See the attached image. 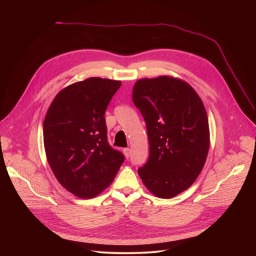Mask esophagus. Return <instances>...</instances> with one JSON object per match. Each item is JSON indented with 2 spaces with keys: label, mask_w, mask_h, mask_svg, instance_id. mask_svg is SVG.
I'll return each instance as SVG.
<instances>
[{
  "label": "esophagus",
  "mask_w": 256,
  "mask_h": 256,
  "mask_svg": "<svg viewBox=\"0 0 256 256\" xmlns=\"http://www.w3.org/2000/svg\"><path fill=\"white\" fill-rule=\"evenodd\" d=\"M122 151H124V156H126V158H128V157H130V148H124Z\"/></svg>",
  "instance_id": "1"
}]
</instances>
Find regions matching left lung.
I'll return each instance as SVG.
<instances>
[{"instance_id":"obj_1","label":"left lung","mask_w":256,"mask_h":256,"mask_svg":"<svg viewBox=\"0 0 256 256\" xmlns=\"http://www.w3.org/2000/svg\"><path fill=\"white\" fill-rule=\"evenodd\" d=\"M132 101L146 122L149 159L138 173L154 196L172 198L200 174L210 149L204 103L186 81L171 76L138 80Z\"/></svg>"}]
</instances>
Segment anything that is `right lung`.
<instances>
[{
    "label": "right lung",
    "instance_id": "obj_1",
    "mask_svg": "<svg viewBox=\"0 0 256 256\" xmlns=\"http://www.w3.org/2000/svg\"><path fill=\"white\" fill-rule=\"evenodd\" d=\"M122 82L88 78L60 90L44 122L48 162L62 188L92 198L112 184L124 161L107 142L104 114Z\"/></svg>",
    "mask_w": 256,
    "mask_h": 256
}]
</instances>
